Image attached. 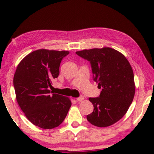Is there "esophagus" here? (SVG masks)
I'll use <instances>...</instances> for the list:
<instances>
[{"label":"esophagus","instance_id":"34e87169","mask_svg":"<svg viewBox=\"0 0 154 154\" xmlns=\"http://www.w3.org/2000/svg\"><path fill=\"white\" fill-rule=\"evenodd\" d=\"M83 99H84V98H83V96H80L79 97L77 98V101H79V102H81V101L83 100Z\"/></svg>","mask_w":154,"mask_h":154}]
</instances>
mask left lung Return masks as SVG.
<instances>
[{"label":"left lung","instance_id":"1","mask_svg":"<svg viewBox=\"0 0 154 154\" xmlns=\"http://www.w3.org/2000/svg\"><path fill=\"white\" fill-rule=\"evenodd\" d=\"M76 54L90 62L94 81L102 89L98 97L89 98L94 111L87 116L88 121L98 127L111 126L123 118L133 100L132 67L123 54L110 48L84 49Z\"/></svg>","mask_w":154,"mask_h":154}]
</instances>
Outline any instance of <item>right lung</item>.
<instances>
[{"instance_id":"right-lung-1","label":"right lung","mask_w":154,"mask_h":154,"mask_svg":"<svg viewBox=\"0 0 154 154\" xmlns=\"http://www.w3.org/2000/svg\"><path fill=\"white\" fill-rule=\"evenodd\" d=\"M68 51L41 49L28 54L20 62L14 77L16 100L31 123L52 129L62 123L71 102L49 90L51 81L58 77L60 64Z\"/></svg>"}]
</instances>
